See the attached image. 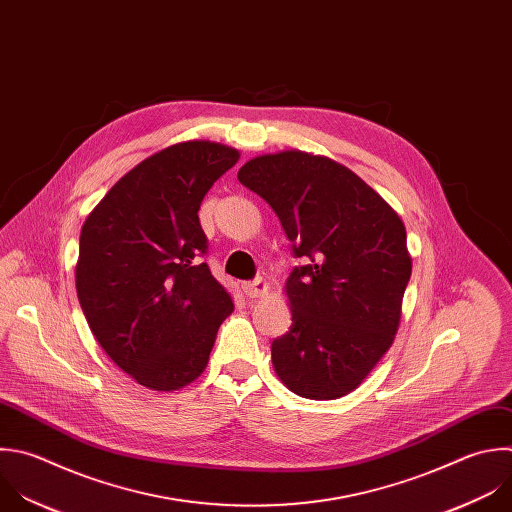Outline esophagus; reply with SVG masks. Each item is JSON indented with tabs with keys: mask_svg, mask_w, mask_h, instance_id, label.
Returning a JSON list of instances; mask_svg holds the SVG:
<instances>
[{
	"mask_svg": "<svg viewBox=\"0 0 512 512\" xmlns=\"http://www.w3.org/2000/svg\"><path fill=\"white\" fill-rule=\"evenodd\" d=\"M269 291V285L265 279H255V281H247L243 283V293L249 297V299H255V297H265Z\"/></svg>",
	"mask_w": 512,
	"mask_h": 512,
	"instance_id": "obj_1",
	"label": "esophagus"
}]
</instances>
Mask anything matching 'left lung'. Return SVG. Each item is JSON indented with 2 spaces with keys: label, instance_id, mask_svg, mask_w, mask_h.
<instances>
[{
  "label": "left lung",
  "instance_id": "1",
  "mask_svg": "<svg viewBox=\"0 0 512 512\" xmlns=\"http://www.w3.org/2000/svg\"><path fill=\"white\" fill-rule=\"evenodd\" d=\"M239 183L279 217L295 257L285 281L291 327L271 360L287 390L309 400L354 392L394 344L412 275L400 215L354 170L321 154L251 158Z\"/></svg>",
  "mask_w": 512,
  "mask_h": 512
}]
</instances>
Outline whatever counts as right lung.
Segmentation results:
<instances>
[{
	"label": "right lung",
	"mask_w": 512,
	"mask_h": 512,
	"mask_svg": "<svg viewBox=\"0 0 512 512\" xmlns=\"http://www.w3.org/2000/svg\"><path fill=\"white\" fill-rule=\"evenodd\" d=\"M239 156L211 140L166 146L128 170L82 225V311L110 360L148 390L195 382L233 311L231 293L201 263L199 209Z\"/></svg>",
	"instance_id": "right-lung-1"
}]
</instances>
